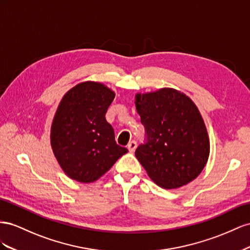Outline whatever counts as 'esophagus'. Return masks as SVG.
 <instances>
[{
  "instance_id": "34e87169",
  "label": "esophagus",
  "mask_w": 250,
  "mask_h": 250,
  "mask_svg": "<svg viewBox=\"0 0 250 250\" xmlns=\"http://www.w3.org/2000/svg\"><path fill=\"white\" fill-rule=\"evenodd\" d=\"M136 147H137V144H136V141H131L129 145H127V148H129V151L131 152V153H133L135 149H136Z\"/></svg>"
}]
</instances>
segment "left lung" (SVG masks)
Listing matches in <instances>:
<instances>
[{
	"mask_svg": "<svg viewBox=\"0 0 250 250\" xmlns=\"http://www.w3.org/2000/svg\"><path fill=\"white\" fill-rule=\"evenodd\" d=\"M135 105L147 135L135 155L147 176L167 189L196 179L208 163L210 144L195 103L181 91L161 88L136 93Z\"/></svg>",
	"mask_w": 250,
	"mask_h": 250,
	"instance_id": "obj_1",
	"label": "left lung"
}]
</instances>
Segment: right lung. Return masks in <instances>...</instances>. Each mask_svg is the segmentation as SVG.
<instances>
[{
    "instance_id": "add662e5",
    "label": "right lung",
    "mask_w": 250,
    "mask_h": 250,
    "mask_svg": "<svg viewBox=\"0 0 250 250\" xmlns=\"http://www.w3.org/2000/svg\"><path fill=\"white\" fill-rule=\"evenodd\" d=\"M115 92L98 82H83L62 96L50 130L55 159L69 178L82 183L98 180L127 148L116 144L105 113Z\"/></svg>"
}]
</instances>
